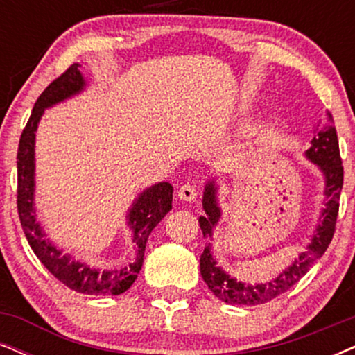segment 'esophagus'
I'll return each mask as SVG.
<instances>
[{"mask_svg": "<svg viewBox=\"0 0 355 355\" xmlns=\"http://www.w3.org/2000/svg\"><path fill=\"white\" fill-rule=\"evenodd\" d=\"M196 188L190 185V183H187V185H182L180 190H178V198L183 200V201H195L196 200Z\"/></svg>", "mask_w": 355, "mask_h": 355, "instance_id": "esophagus-1", "label": "esophagus"}]
</instances>
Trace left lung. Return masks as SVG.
<instances>
[{
    "label": "left lung",
    "instance_id": "1",
    "mask_svg": "<svg viewBox=\"0 0 355 355\" xmlns=\"http://www.w3.org/2000/svg\"><path fill=\"white\" fill-rule=\"evenodd\" d=\"M315 137L311 139V146L304 152V157L318 165L320 172L324 177V208L321 209L320 223L311 236V242L306 245V250L298 255L285 270H282L275 278L266 284H244L236 280L230 273L223 270L216 257L211 250L208 242L203 254L200 257V272L208 288L224 303L230 304H252L267 303L278 295L290 290L300 278L306 275L313 263L322 257L327 245L334 236L336 219L339 211L340 190H343L344 168L339 154L338 134L333 123V118H327L326 123L316 125ZM203 209L205 216H200L198 223L206 239H213V231L221 219V208L218 203V185L216 180H208L203 191Z\"/></svg>",
    "mask_w": 355,
    "mask_h": 355
}]
</instances>
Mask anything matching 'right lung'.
I'll list each match as a JSON object with an SVG mask.
<instances>
[{
  "mask_svg": "<svg viewBox=\"0 0 355 355\" xmlns=\"http://www.w3.org/2000/svg\"><path fill=\"white\" fill-rule=\"evenodd\" d=\"M78 64L70 65L67 71L44 89L35 101L33 113L19 139L17 149V213L26 239L31 249L44 263V267L57 280L69 288L85 295H121L134 284L144 262L146 244L152 230L162 221L172 209L173 187L168 182L155 183L146 188L128 209L129 230L132 231V242L136 244V259L119 268H95L88 263L75 260L70 254H64L51 239L37 221L34 206L35 193V131L44 111L57 103L82 93L87 80L78 70Z\"/></svg>",
  "mask_w": 355,
  "mask_h": 355,
  "instance_id": "add662e5",
  "label": "right lung"
}]
</instances>
